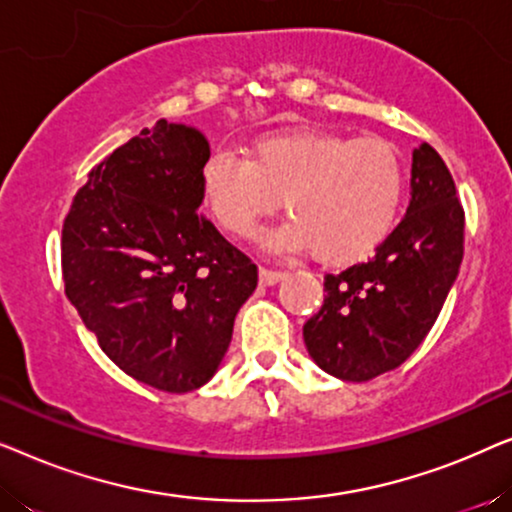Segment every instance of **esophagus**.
Returning <instances> with one entry per match:
<instances>
[{
    "label": "esophagus",
    "mask_w": 512,
    "mask_h": 512,
    "mask_svg": "<svg viewBox=\"0 0 512 512\" xmlns=\"http://www.w3.org/2000/svg\"><path fill=\"white\" fill-rule=\"evenodd\" d=\"M282 277H284L282 270H270V268H261V270H258V279H261V284H265V286L277 284Z\"/></svg>",
    "instance_id": "esophagus-1"
}]
</instances>
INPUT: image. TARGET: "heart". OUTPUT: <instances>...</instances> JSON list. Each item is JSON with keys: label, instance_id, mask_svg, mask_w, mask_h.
<instances>
[{"label": "heart", "instance_id": "obj_1", "mask_svg": "<svg viewBox=\"0 0 512 512\" xmlns=\"http://www.w3.org/2000/svg\"><path fill=\"white\" fill-rule=\"evenodd\" d=\"M200 191L216 223L235 237L254 233L282 198L291 221L277 242L345 265L373 254L394 228L405 170L384 139L298 128L256 139L251 158L214 151L200 170Z\"/></svg>", "mask_w": 512, "mask_h": 512}]
</instances>
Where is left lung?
<instances>
[{"label":"left lung","mask_w":512,"mask_h":512,"mask_svg":"<svg viewBox=\"0 0 512 512\" xmlns=\"http://www.w3.org/2000/svg\"><path fill=\"white\" fill-rule=\"evenodd\" d=\"M410 205L375 256L324 277V305L305 321L314 363L347 382L401 366L436 324L464 258V207L443 158L412 151Z\"/></svg>","instance_id":"left-lung-1"}]
</instances>
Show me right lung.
I'll list each match as a JSON object with an SVG mask.
<instances>
[{
	"instance_id": "obj_1",
	"label": "right lung",
	"mask_w": 512,
	"mask_h": 512,
	"mask_svg": "<svg viewBox=\"0 0 512 512\" xmlns=\"http://www.w3.org/2000/svg\"><path fill=\"white\" fill-rule=\"evenodd\" d=\"M209 142L165 118L95 165L62 223L69 303L137 382L184 394L212 380L258 268L198 214Z\"/></svg>"
}]
</instances>
